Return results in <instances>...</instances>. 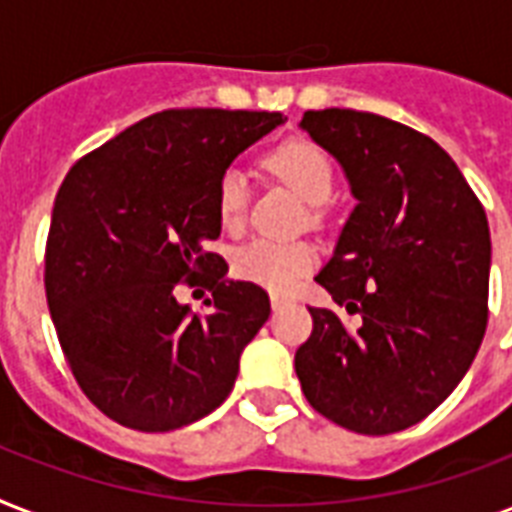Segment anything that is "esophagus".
Returning a JSON list of instances; mask_svg holds the SVG:
<instances>
[{
	"label": "esophagus",
	"instance_id": "esophagus-1",
	"mask_svg": "<svg viewBox=\"0 0 512 512\" xmlns=\"http://www.w3.org/2000/svg\"><path fill=\"white\" fill-rule=\"evenodd\" d=\"M289 303H292L289 297H284V295H271V308H273V311H281V308H284V305H289Z\"/></svg>",
	"mask_w": 512,
	"mask_h": 512
}]
</instances>
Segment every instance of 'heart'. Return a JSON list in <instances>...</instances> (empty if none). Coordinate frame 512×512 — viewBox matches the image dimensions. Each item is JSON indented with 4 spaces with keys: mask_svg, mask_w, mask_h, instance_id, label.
<instances>
[{
    "mask_svg": "<svg viewBox=\"0 0 512 512\" xmlns=\"http://www.w3.org/2000/svg\"><path fill=\"white\" fill-rule=\"evenodd\" d=\"M265 167L281 177L311 207L327 204L335 188V170L329 156L311 140H287L265 156ZM247 177L239 170H225L217 183V215L228 231L244 223L247 212ZM319 252L305 241L255 239L233 257V273L239 279L268 289L273 295H289L316 268Z\"/></svg>",
    "mask_w": 512,
    "mask_h": 512,
    "instance_id": "b5f03b06",
    "label": "heart"
}]
</instances>
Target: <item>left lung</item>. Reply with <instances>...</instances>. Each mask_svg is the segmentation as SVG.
Wrapping results in <instances>:
<instances>
[{"instance_id": "obj_1", "label": "left lung", "mask_w": 512, "mask_h": 512, "mask_svg": "<svg viewBox=\"0 0 512 512\" xmlns=\"http://www.w3.org/2000/svg\"><path fill=\"white\" fill-rule=\"evenodd\" d=\"M335 156L356 196L316 276L350 316L308 308L295 372L308 404L364 436L425 420L473 364L489 321L492 239L452 156L385 116L324 108L300 122Z\"/></svg>"}]
</instances>
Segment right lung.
Returning a JSON list of instances; mask_svg holds the SVG:
<instances>
[{
	"label": "right lung",
	"instance_id": "add662e5",
	"mask_svg": "<svg viewBox=\"0 0 512 512\" xmlns=\"http://www.w3.org/2000/svg\"><path fill=\"white\" fill-rule=\"evenodd\" d=\"M284 124L268 111L170 108L68 170L52 207L44 292L79 388L124 428L167 433L223 404L241 350L271 316L268 292L225 279L217 183ZM207 286L209 314L176 300Z\"/></svg>",
	"mask_w": 512,
	"mask_h": 512
}]
</instances>
